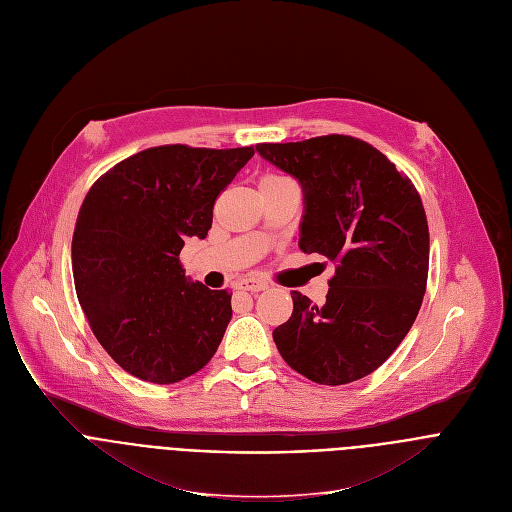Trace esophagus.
Masks as SVG:
<instances>
[{
  "instance_id": "obj_1",
  "label": "esophagus",
  "mask_w": 512,
  "mask_h": 512,
  "mask_svg": "<svg viewBox=\"0 0 512 512\" xmlns=\"http://www.w3.org/2000/svg\"><path fill=\"white\" fill-rule=\"evenodd\" d=\"M236 288L238 290H249V292H261V290L267 288V284L261 282V280H255V278H245L241 282H236Z\"/></svg>"
}]
</instances>
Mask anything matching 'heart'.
<instances>
[{"label":"heart","mask_w":512,"mask_h":512,"mask_svg":"<svg viewBox=\"0 0 512 512\" xmlns=\"http://www.w3.org/2000/svg\"><path fill=\"white\" fill-rule=\"evenodd\" d=\"M280 179H286V177H280V175H263L259 183H267V181H280Z\"/></svg>","instance_id":"heart-1"}]
</instances>
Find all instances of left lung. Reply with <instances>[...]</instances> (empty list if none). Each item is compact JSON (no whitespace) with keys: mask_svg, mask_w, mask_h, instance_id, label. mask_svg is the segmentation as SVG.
<instances>
[{"mask_svg":"<svg viewBox=\"0 0 512 512\" xmlns=\"http://www.w3.org/2000/svg\"><path fill=\"white\" fill-rule=\"evenodd\" d=\"M257 152L302 185L300 249L335 263L325 304L294 290L292 317L274 342L302 377L354 383L395 352L422 306L430 236L420 193L352 135L257 144Z\"/></svg>","mask_w":512,"mask_h":512,"instance_id":"left-lung-1","label":"left lung"}]
</instances>
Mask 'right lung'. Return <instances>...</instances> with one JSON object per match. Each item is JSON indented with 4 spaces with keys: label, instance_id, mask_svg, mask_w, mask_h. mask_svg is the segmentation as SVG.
<instances>
[{
    "label": "right lung",
    "instance_id": "obj_1",
    "mask_svg": "<svg viewBox=\"0 0 512 512\" xmlns=\"http://www.w3.org/2000/svg\"><path fill=\"white\" fill-rule=\"evenodd\" d=\"M253 154L156 146L86 193L72 238L76 294L100 346L133 377L179 383L216 354L232 292L189 282L179 255L187 236H208L218 195Z\"/></svg>",
    "mask_w": 512,
    "mask_h": 512
}]
</instances>
